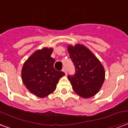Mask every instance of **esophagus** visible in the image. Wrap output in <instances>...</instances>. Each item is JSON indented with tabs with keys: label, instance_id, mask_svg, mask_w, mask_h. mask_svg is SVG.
I'll return each instance as SVG.
<instances>
[{
	"label": "esophagus",
	"instance_id": "34e87169",
	"mask_svg": "<svg viewBox=\"0 0 128 128\" xmlns=\"http://www.w3.org/2000/svg\"><path fill=\"white\" fill-rule=\"evenodd\" d=\"M62 71H63V72H64V73H65V74H67V71H66V69L65 68H63V69H62Z\"/></svg>",
	"mask_w": 128,
	"mask_h": 128
}]
</instances>
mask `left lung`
Returning <instances> with one entry per match:
<instances>
[{
    "label": "left lung",
    "instance_id": "left-lung-1",
    "mask_svg": "<svg viewBox=\"0 0 128 128\" xmlns=\"http://www.w3.org/2000/svg\"><path fill=\"white\" fill-rule=\"evenodd\" d=\"M67 49L76 70L74 75L68 76L73 90L83 98L93 96L100 90L105 80L104 67L94 54L84 45H68Z\"/></svg>",
    "mask_w": 128,
    "mask_h": 128
}]
</instances>
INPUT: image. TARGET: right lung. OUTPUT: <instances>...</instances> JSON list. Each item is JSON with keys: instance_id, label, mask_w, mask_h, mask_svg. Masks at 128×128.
I'll list each match as a JSON object with an SVG mask.
<instances>
[{"instance_id": "add662e5", "label": "right lung", "mask_w": 128, "mask_h": 128, "mask_svg": "<svg viewBox=\"0 0 128 128\" xmlns=\"http://www.w3.org/2000/svg\"><path fill=\"white\" fill-rule=\"evenodd\" d=\"M52 48L38 50L24 62L21 78L29 92L44 98L56 90L60 78L65 74L54 67L55 60L51 57Z\"/></svg>"}]
</instances>
